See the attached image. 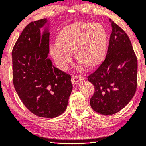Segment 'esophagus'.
Instances as JSON below:
<instances>
[{
  "instance_id": "obj_1",
  "label": "esophagus",
  "mask_w": 146,
  "mask_h": 146,
  "mask_svg": "<svg viewBox=\"0 0 146 146\" xmlns=\"http://www.w3.org/2000/svg\"><path fill=\"white\" fill-rule=\"evenodd\" d=\"M84 77L83 76H77V75H73L71 77V81L74 85H77L81 81H83Z\"/></svg>"
}]
</instances>
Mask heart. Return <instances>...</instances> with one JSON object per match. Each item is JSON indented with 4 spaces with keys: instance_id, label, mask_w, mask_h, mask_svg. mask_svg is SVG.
Returning a JSON list of instances; mask_svg holds the SVG:
<instances>
[{
    "instance_id": "heart-1",
    "label": "heart",
    "mask_w": 146,
    "mask_h": 146,
    "mask_svg": "<svg viewBox=\"0 0 146 146\" xmlns=\"http://www.w3.org/2000/svg\"><path fill=\"white\" fill-rule=\"evenodd\" d=\"M57 44L50 47V53L61 69H65L71 60L75 59L89 69L102 63L106 55L108 35L100 23L77 22L65 26L57 36Z\"/></svg>"
}]
</instances>
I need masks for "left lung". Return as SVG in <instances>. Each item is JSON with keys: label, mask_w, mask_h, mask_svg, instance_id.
<instances>
[{"label": "left lung", "mask_w": 146, "mask_h": 146, "mask_svg": "<svg viewBox=\"0 0 146 146\" xmlns=\"http://www.w3.org/2000/svg\"><path fill=\"white\" fill-rule=\"evenodd\" d=\"M112 32L107 55L98 69L87 77L94 85L90 100L91 108L110 115L126 106L137 88V61L127 35L110 19Z\"/></svg>", "instance_id": "left-lung-1"}]
</instances>
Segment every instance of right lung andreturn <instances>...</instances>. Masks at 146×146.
I'll return each mask as SVG.
<instances>
[{
	"mask_svg": "<svg viewBox=\"0 0 146 146\" xmlns=\"http://www.w3.org/2000/svg\"><path fill=\"white\" fill-rule=\"evenodd\" d=\"M49 25L46 19L23 29L12 51L13 80L25 107L38 117L54 118L66 110L73 89L71 75L53 65L48 58Z\"/></svg>",
	"mask_w": 146,
	"mask_h": 146,
	"instance_id": "obj_1",
	"label": "right lung"
}]
</instances>
